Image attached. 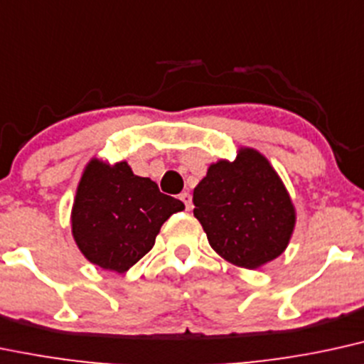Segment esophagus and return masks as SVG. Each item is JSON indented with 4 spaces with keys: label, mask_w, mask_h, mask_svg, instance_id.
I'll return each instance as SVG.
<instances>
[{
    "label": "esophagus",
    "mask_w": 364,
    "mask_h": 364,
    "mask_svg": "<svg viewBox=\"0 0 364 364\" xmlns=\"http://www.w3.org/2000/svg\"><path fill=\"white\" fill-rule=\"evenodd\" d=\"M179 200H181L183 203H185L186 210H191V208H193V201H191V195L188 193V191H185V193L179 195Z\"/></svg>",
    "instance_id": "esophagus-1"
}]
</instances>
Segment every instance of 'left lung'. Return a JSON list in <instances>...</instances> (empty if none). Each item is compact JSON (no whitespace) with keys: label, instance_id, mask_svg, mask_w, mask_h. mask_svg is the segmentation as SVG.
Masks as SVG:
<instances>
[{"label":"left lung","instance_id":"obj_1","mask_svg":"<svg viewBox=\"0 0 364 364\" xmlns=\"http://www.w3.org/2000/svg\"><path fill=\"white\" fill-rule=\"evenodd\" d=\"M193 215L210 246L240 268L277 259L295 227L287 188L264 156L240 149L234 163L218 161L193 191Z\"/></svg>","mask_w":364,"mask_h":364}]
</instances>
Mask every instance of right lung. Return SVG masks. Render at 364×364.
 <instances>
[{"instance_id": "1", "label": "right lung", "mask_w": 364, "mask_h": 364, "mask_svg": "<svg viewBox=\"0 0 364 364\" xmlns=\"http://www.w3.org/2000/svg\"><path fill=\"white\" fill-rule=\"evenodd\" d=\"M181 210L183 201L161 193L152 179L135 176L125 161L110 166L93 159L76 191L73 235L93 264L125 273L151 251L161 225Z\"/></svg>"}]
</instances>
